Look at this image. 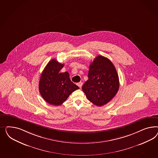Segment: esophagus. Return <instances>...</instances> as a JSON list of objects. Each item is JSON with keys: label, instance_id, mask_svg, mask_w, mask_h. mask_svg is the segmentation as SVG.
Wrapping results in <instances>:
<instances>
[{"label": "esophagus", "instance_id": "obj_1", "mask_svg": "<svg viewBox=\"0 0 158 158\" xmlns=\"http://www.w3.org/2000/svg\"><path fill=\"white\" fill-rule=\"evenodd\" d=\"M77 86H79L80 88H81V86H82V85H83V83L82 82H79V83H77Z\"/></svg>", "mask_w": 158, "mask_h": 158}]
</instances>
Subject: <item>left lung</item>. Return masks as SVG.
<instances>
[{
    "instance_id": "8db88e82",
    "label": "left lung",
    "mask_w": 158,
    "mask_h": 158,
    "mask_svg": "<svg viewBox=\"0 0 158 158\" xmlns=\"http://www.w3.org/2000/svg\"><path fill=\"white\" fill-rule=\"evenodd\" d=\"M88 77L82 90L94 105H105L118 93L119 77L115 66L108 58L102 56L96 57L89 67Z\"/></svg>"
}]
</instances>
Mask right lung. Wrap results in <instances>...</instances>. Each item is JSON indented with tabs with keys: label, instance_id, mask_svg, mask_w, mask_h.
<instances>
[{
	"label": "right lung",
	"instance_id": "1",
	"mask_svg": "<svg viewBox=\"0 0 158 158\" xmlns=\"http://www.w3.org/2000/svg\"><path fill=\"white\" fill-rule=\"evenodd\" d=\"M63 67L64 64L52 59L44 68L40 78V93L51 105H61L73 91L79 89L70 80L68 72H60Z\"/></svg>",
	"mask_w": 158,
	"mask_h": 158
}]
</instances>
